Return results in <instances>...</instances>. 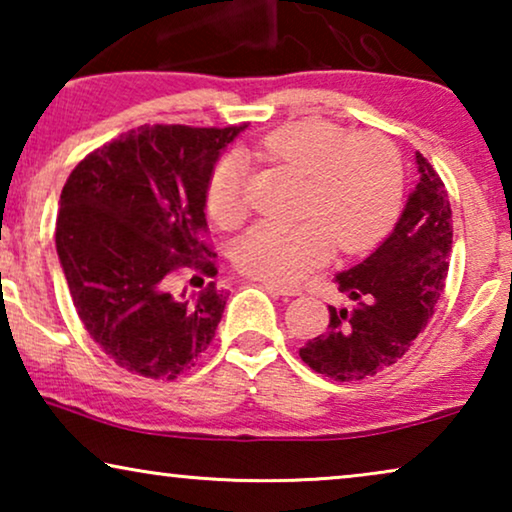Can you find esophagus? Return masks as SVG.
<instances>
[{
  "label": "esophagus",
  "mask_w": 512,
  "mask_h": 512,
  "mask_svg": "<svg viewBox=\"0 0 512 512\" xmlns=\"http://www.w3.org/2000/svg\"><path fill=\"white\" fill-rule=\"evenodd\" d=\"M265 289L270 293H277V296H284V298H293V296H300L303 289L300 286H293V284H279V282H268V279H263L261 282Z\"/></svg>",
  "instance_id": "esophagus-1"
}]
</instances>
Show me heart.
Instances as JSON below:
<instances>
[{
  "label": "heart",
  "mask_w": 512,
  "mask_h": 512,
  "mask_svg": "<svg viewBox=\"0 0 512 512\" xmlns=\"http://www.w3.org/2000/svg\"><path fill=\"white\" fill-rule=\"evenodd\" d=\"M265 156L307 174L303 221H261L237 244V265L268 282H296L326 263L333 244L361 251L387 233L403 195V163L396 146L375 132L352 135L310 118L263 139ZM207 209L221 226L242 221L244 170L221 158L207 181Z\"/></svg>",
  "instance_id": "1"
}]
</instances>
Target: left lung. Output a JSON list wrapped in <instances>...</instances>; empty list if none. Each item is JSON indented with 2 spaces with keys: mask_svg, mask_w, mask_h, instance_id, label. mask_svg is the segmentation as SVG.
Wrapping results in <instances>:
<instances>
[{
  "mask_svg": "<svg viewBox=\"0 0 512 512\" xmlns=\"http://www.w3.org/2000/svg\"><path fill=\"white\" fill-rule=\"evenodd\" d=\"M417 186L387 240L354 268L335 275L352 307L328 305V331L300 347L314 373L354 382L389 368L433 317L452 251V209L445 184L415 153Z\"/></svg>",
  "mask_w": 512,
  "mask_h": 512,
  "instance_id": "left-lung-1",
  "label": "left lung"
}]
</instances>
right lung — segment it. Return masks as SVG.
Wrapping results in <instances>:
<instances>
[{
  "label": "right lung",
  "mask_w": 512,
  "mask_h": 512,
  "mask_svg": "<svg viewBox=\"0 0 512 512\" xmlns=\"http://www.w3.org/2000/svg\"><path fill=\"white\" fill-rule=\"evenodd\" d=\"M247 125H142L74 167L60 195L55 247L79 319L116 366L174 380L195 366L219 326L226 296L209 282L181 296L174 272L214 277L207 181Z\"/></svg>",
  "instance_id": "add662e5"
}]
</instances>
